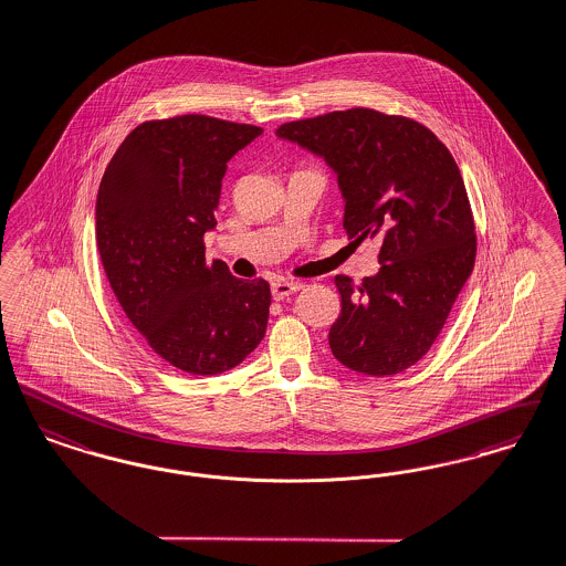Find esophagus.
Segmentation results:
<instances>
[{"instance_id":"1","label":"esophagus","mask_w":566,"mask_h":566,"mask_svg":"<svg viewBox=\"0 0 566 566\" xmlns=\"http://www.w3.org/2000/svg\"><path fill=\"white\" fill-rule=\"evenodd\" d=\"M300 287H302V283H297V281H274V283L270 285L274 300H283V297L292 296Z\"/></svg>"}]
</instances>
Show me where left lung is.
Listing matches in <instances>:
<instances>
[{
  "label": "left lung",
  "instance_id": "1",
  "mask_svg": "<svg viewBox=\"0 0 566 566\" xmlns=\"http://www.w3.org/2000/svg\"><path fill=\"white\" fill-rule=\"evenodd\" d=\"M336 170L352 244L379 242L375 276H334L340 315L327 340L347 368L387 377L430 352L475 266L473 210L455 159L421 123L373 108L279 125Z\"/></svg>",
  "mask_w": 566,
  "mask_h": 566
}]
</instances>
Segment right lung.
<instances>
[{
  "instance_id": "right-lung-1",
  "label": "right lung",
  "mask_w": 566,
  "mask_h": 566,
  "mask_svg": "<svg viewBox=\"0 0 566 566\" xmlns=\"http://www.w3.org/2000/svg\"><path fill=\"white\" fill-rule=\"evenodd\" d=\"M264 129L209 115L150 119L113 155L95 239L123 313L150 349L189 375H221L264 338L270 285L207 260L228 161Z\"/></svg>"
}]
</instances>
